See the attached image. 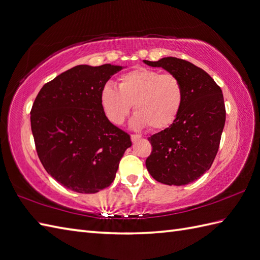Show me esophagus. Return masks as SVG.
<instances>
[{"label": "esophagus", "instance_id": "34e87169", "mask_svg": "<svg viewBox=\"0 0 260 260\" xmlns=\"http://www.w3.org/2000/svg\"><path fill=\"white\" fill-rule=\"evenodd\" d=\"M131 138H132V142L133 143H135L137 140H140V138H141V136L140 135H135V134H132L131 135Z\"/></svg>", "mask_w": 260, "mask_h": 260}]
</instances>
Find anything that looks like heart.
<instances>
[{
	"instance_id": "heart-1",
	"label": "heart",
	"mask_w": 260,
	"mask_h": 260,
	"mask_svg": "<svg viewBox=\"0 0 260 260\" xmlns=\"http://www.w3.org/2000/svg\"><path fill=\"white\" fill-rule=\"evenodd\" d=\"M184 99L185 89L177 76L144 68L124 74L118 88L107 84L101 93L103 110L114 124H123L133 105L136 128L168 127L179 115Z\"/></svg>"
}]
</instances>
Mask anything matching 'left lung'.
<instances>
[{
  "label": "left lung",
  "mask_w": 260,
  "mask_h": 260,
  "mask_svg": "<svg viewBox=\"0 0 260 260\" xmlns=\"http://www.w3.org/2000/svg\"><path fill=\"white\" fill-rule=\"evenodd\" d=\"M144 63L177 76L185 89L175 122L148 138L152 153L147 171L161 184H189L209 170L218 152L226 119L222 92L206 72L185 59L164 57Z\"/></svg>",
  "instance_id": "1"
}]
</instances>
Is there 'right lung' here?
I'll return each instance as SVG.
<instances>
[{"label": "right lung", "instance_id": "obj_1", "mask_svg": "<svg viewBox=\"0 0 260 260\" xmlns=\"http://www.w3.org/2000/svg\"><path fill=\"white\" fill-rule=\"evenodd\" d=\"M122 66L77 65L41 88L31 110L36 152L51 176L76 192L94 194L115 178L131 136L105 115L101 93Z\"/></svg>", "mask_w": 260, "mask_h": 260}]
</instances>
